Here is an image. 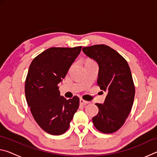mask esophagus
<instances>
[{"mask_svg":"<svg viewBox=\"0 0 157 157\" xmlns=\"http://www.w3.org/2000/svg\"><path fill=\"white\" fill-rule=\"evenodd\" d=\"M79 103H80V104L81 105H86V104H88V102H87V101H86V100H84L83 99H82V98H81V99L80 100H79Z\"/></svg>","mask_w":157,"mask_h":157,"instance_id":"1","label":"esophagus"}]
</instances>
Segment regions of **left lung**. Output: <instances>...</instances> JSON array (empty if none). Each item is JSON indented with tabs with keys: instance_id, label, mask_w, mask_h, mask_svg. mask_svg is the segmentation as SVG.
Listing matches in <instances>:
<instances>
[{
	"instance_id": "obj_1",
	"label": "left lung",
	"mask_w": 157,
	"mask_h": 157,
	"mask_svg": "<svg viewBox=\"0 0 157 157\" xmlns=\"http://www.w3.org/2000/svg\"><path fill=\"white\" fill-rule=\"evenodd\" d=\"M87 57L99 66L98 85L107 92L103 104L97 103L99 111L92 118L98 131L111 134L123 125L131 111L135 95V87L127 61L106 45L84 47Z\"/></svg>"
}]
</instances>
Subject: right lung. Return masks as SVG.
I'll return each instance as SVG.
<instances>
[{
  "label": "right lung",
  "instance_id": "obj_1",
  "mask_svg": "<svg viewBox=\"0 0 157 157\" xmlns=\"http://www.w3.org/2000/svg\"><path fill=\"white\" fill-rule=\"evenodd\" d=\"M82 46L50 48L33 60L25 84L28 105L41 128L52 135L67 131L79 99L61 96L59 84L81 52Z\"/></svg>",
  "mask_w": 157,
  "mask_h": 157
}]
</instances>
